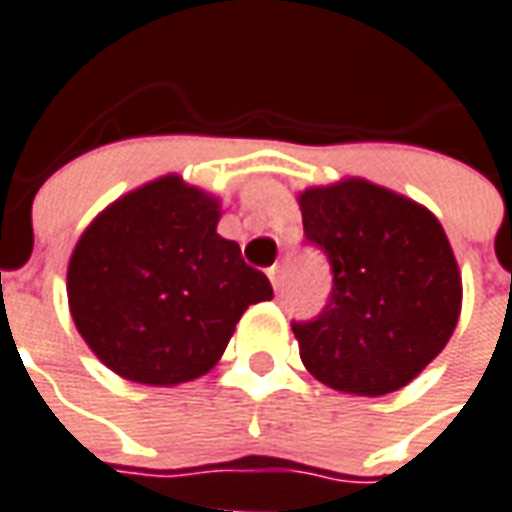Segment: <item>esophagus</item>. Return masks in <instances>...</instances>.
I'll list each match as a JSON object with an SVG mask.
<instances>
[{
	"mask_svg": "<svg viewBox=\"0 0 512 512\" xmlns=\"http://www.w3.org/2000/svg\"><path fill=\"white\" fill-rule=\"evenodd\" d=\"M268 279H271L273 289L279 292V289H281V271H279V268H276V265H273L271 271H268Z\"/></svg>",
	"mask_w": 512,
	"mask_h": 512,
	"instance_id": "34e87169",
	"label": "esophagus"
}]
</instances>
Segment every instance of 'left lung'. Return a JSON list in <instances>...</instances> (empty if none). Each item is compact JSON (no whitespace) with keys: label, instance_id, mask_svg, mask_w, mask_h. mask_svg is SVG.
<instances>
[{"label":"left lung","instance_id":"8db88e82","mask_svg":"<svg viewBox=\"0 0 512 512\" xmlns=\"http://www.w3.org/2000/svg\"><path fill=\"white\" fill-rule=\"evenodd\" d=\"M305 239L332 268L311 321H292L305 369L340 393L385 396L412 382L452 337L462 279L433 212L350 177L297 196Z\"/></svg>","mask_w":512,"mask_h":512}]
</instances>
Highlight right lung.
Returning <instances> with one entry per match:
<instances>
[{
  "instance_id": "right-lung-1",
  "label": "right lung",
  "mask_w": 512,
  "mask_h": 512,
  "mask_svg": "<svg viewBox=\"0 0 512 512\" xmlns=\"http://www.w3.org/2000/svg\"><path fill=\"white\" fill-rule=\"evenodd\" d=\"M217 220L215 196L167 175L114 201L82 233L68 263V308L119 377L196 380L220 361L241 313L273 297Z\"/></svg>"
}]
</instances>
